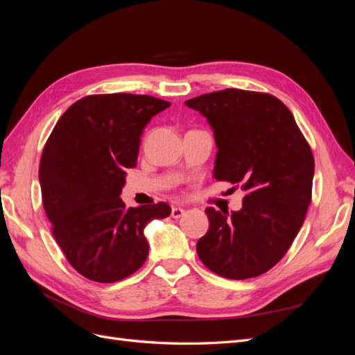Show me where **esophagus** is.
<instances>
[{
	"label": "esophagus",
	"mask_w": 355,
	"mask_h": 355,
	"mask_svg": "<svg viewBox=\"0 0 355 355\" xmlns=\"http://www.w3.org/2000/svg\"><path fill=\"white\" fill-rule=\"evenodd\" d=\"M184 213H185V210L182 207H171V218H173V219L182 218V216H184Z\"/></svg>",
	"instance_id": "obj_1"
}]
</instances>
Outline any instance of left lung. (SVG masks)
Returning <instances> with one entry per match:
<instances>
[{
	"instance_id": "8db88e82",
	"label": "left lung",
	"mask_w": 355,
	"mask_h": 355,
	"mask_svg": "<svg viewBox=\"0 0 355 355\" xmlns=\"http://www.w3.org/2000/svg\"><path fill=\"white\" fill-rule=\"evenodd\" d=\"M207 118L218 146L213 176L241 184L239 211L207 207L201 262L231 280L262 275L282 261L305 220L314 157L287 106L275 96L240 89L185 102Z\"/></svg>"
}]
</instances>
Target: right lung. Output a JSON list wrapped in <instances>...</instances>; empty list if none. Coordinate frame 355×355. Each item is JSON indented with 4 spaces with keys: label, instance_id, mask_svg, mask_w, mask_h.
Masks as SVG:
<instances>
[{
    "label": "right lung",
    "instance_id": "obj_1",
    "mask_svg": "<svg viewBox=\"0 0 355 355\" xmlns=\"http://www.w3.org/2000/svg\"><path fill=\"white\" fill-rule=\"evenodd\" d=\"M168 106L148 94L85 96L59 118L42 149L41 197L53 237L92 282L115 283L136 272L149 252L145 227L171 211L163 201L127 207L120 198L145 125Z\"/></svg>",
    "mask_w": 355,
    "mask_h": 355
}]
</instances>
